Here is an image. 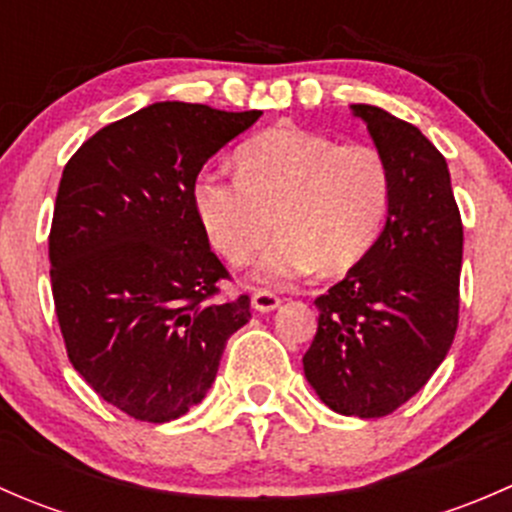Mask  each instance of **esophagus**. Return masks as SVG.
<instances>
[{"mask_svg": "<svg viewBox=\"0 0 512 512\" xmlns=\"http://www.w3.org/2000/svg\"><path fill=\"white\" fill-rule=\"evenodd\" d=\"M282 304V299L277 297L275 292H270V289H257L255 294H252V307L257 309V312H272V309H277Z\"/></svg>", "mask_w": 512, "mask_h": 512, "instance_id": "1", "label": "esophagus"}]
</instances>
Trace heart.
<instances>
[{
    "instance_id": "1",
    "label": "heart",
    "mask_w": 512,
    "mask_h": 512,
    "mask_svg": "<svg viewBox=\"0 0 512 512\" xmlns=\"http://www.w3.org/2000/svg\"><path fill=\"white\" fill-rule=\"evenodd\" d=\"M237 175L203 168L190 185L195 218L230 265L257 262V280L280 285L312 270L342 275L359 265L384 230L391 170L369 143L280 126L237 148Z\"/></svg>"
}]
</instances>
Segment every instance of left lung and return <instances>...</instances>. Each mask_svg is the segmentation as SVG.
<instances>
[{
    "mask_svg": "<svg viewBox=\"0 0 512 512\" xmlns=\"http://www.w3.org/2000/svg\"><path fill=\"white\" fill-rule=\"evenodd\" d=\"M391 170L386 225L369 255L314 299L304 376L344 416H389L423 389L458 327L463 225L446 158L411 123L354 103Z\"/></svg>",
    "mask_w": 512,
    "mask_h": 512,
    "instance_id": "1",
    "label": "left lung"
}]
</instances>
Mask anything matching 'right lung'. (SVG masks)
<instances>
[{
  "instance_id": "1",
  "label": "right lung",
  "mask_w": 512,
  "mask_h": 512,
  "mask_svg": "<svg viewBox=\"0 0 512 512\" xmlns=\"http://www.w3.org/2000/svg\"><path fill=\"white\" fill-rule=\"evenodd\" d=\"M262 111L160 101L94 133L66 163L49 232L51 292L66 354L86 384L138 421L200 404L250 297L215 302L230 272L190 185Z\"/></svg>"
}]
</instances>
